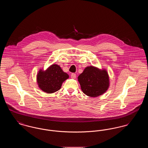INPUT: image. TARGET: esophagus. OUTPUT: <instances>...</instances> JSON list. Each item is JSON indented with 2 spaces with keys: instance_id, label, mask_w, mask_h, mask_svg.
Instances as JSON below:
<instances>
[{
  "instance_id": "1",
  "label": "esophagus",
  "mask_w": 148,
  "mask_h": 148,
  "mask_svg": "<svg viewBox=\"0 0 148 148\" xmlns=\"http://www.w3.org/2000/svg\"><path fill=\"white\" fill-rule=\"evenodd\" d=\"M71 77L72 78V79H75L76 78V77H77V75H76V74H74V73H72L71 74Z\"/></svg>"
}]
</instances>
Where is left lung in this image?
<instances>
[{"instance_id":"8db88e82","label":"left lung","mask_w":148,"mask_h":148,"mask_svg":"<svg viewBox=\"0 0 148 148\" xmlns=\"http://www.w3.org/2000/svg\"><path fill=\"white\" fill-rule=\"evenodd\" d=\"M77 78L83 92L91 97H97L104 94L109 86L108 72L92 66L85 68Z\"/></svg>"}]
</instances>
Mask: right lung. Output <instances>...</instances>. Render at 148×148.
I'll use <instances>...</instances> for the list:
<instances>
[{
	"label": "right lung",
	"mask_w": 148,
	"mask_h": 148,
	"mask_svg": "<svg viewBox=\"0 0 148 148\" xmlns=\"http://www.w3.org/2000/svg\"><path fill=\"white\" fill-rule=\"evenodd\" d=\"M69 77L57 64H53L46 71L40 70L37 74V82L40 89L47 93L59 90L63 82Z\"/></svg>",
	"instance_id": "right-lung-1"
}]
</instances>
